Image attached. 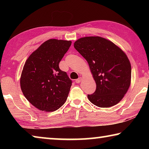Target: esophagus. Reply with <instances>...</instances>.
Wrapping results in <instances>:
<instances>
[{"instance_id": "esophagus-1", "label": "esophagus", "mask_w": 149, "mask_h": 149, "mask_svg": "<svg viewBox=\"0 0 149 149\" xmlns=\"http://www.w3.org/2000/svg\"><path fill=\"white\" fill-rule=\"evenodd\" d=\"M81 81V77H79L77 79L75 80V82H76L77 84H79Z\"/></svg>"}]
</instances>
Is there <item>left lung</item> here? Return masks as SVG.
<instances>
[{
  "label": "left lung",
  "instance_id": "obj_1",
  "mask_svg": "<svg viewBox=\"0 0 149 149\" xmlns=\"http://www.w3.org/2000/svg\"><path fill=\"white\" fill-rule=\"evenodd\" d=\"M74 48L87 60L95 81L91 102L108 108L123 99L131 84L132 68L127 55L112 41L100 37H85L74 42Z\"/></svg>",
  "mask_w": 149,
  "mask_h": 149
}]
</instances>
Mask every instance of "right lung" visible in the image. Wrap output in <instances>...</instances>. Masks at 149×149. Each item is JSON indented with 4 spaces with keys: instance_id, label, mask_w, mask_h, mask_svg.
<instances>
[{
    "instance_id": "obj_1",
    "label": "right lung",
    "mask_w": 149,
    "mask_h": 149,
    "mask_svg": "<svg viewBox=\"0 0 149 149\" xmlns=\"http://www.w3.org/2000/svg\"><path fill=\"white\" fill-rule=\"evenodd\" d=\"M71 45V41L47 40L25 63L20 77L22 91L40 110H56L67 99L72 81L59 68V63Z\"/></svg>"
}]
</instances>
